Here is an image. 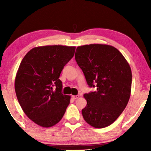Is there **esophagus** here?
Instances as JSON below:
<instances>
[{
  "instance_id": "34e87169",
  "label": "esophagus",
  "mask_w": 151,
  "mask_h": 151,
  "mask_svg": "<svg viewBox=\"0 0 151 151\" xmlns=\"http://www.w3.org/2000/svg\"><path fill=\"white\" fill-rule=\"evenodd\" d=\"M79 97H80V96H79L78 95H73V96H72V98H73V99H75H75L79 98Z\"/></svg>"
}]
</instances>
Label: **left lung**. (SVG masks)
<instances>
[{
	"instance_id": "obj_1",
	"label": "left lung",
	"mask_w": 151,
	"mask_h": 151,
	"mask_svg": "<svg viewBox=\"0 0 151 151\" xmlns=\"http://www.w3.org/2000/svg\"><path fill=\"white\" fill-rule=\"evenodd\" d=\"M75 56L88 86L97 88L95 91L84 95L87 105L82 109V116L93 127H106L119 117L129 101V64L116 48L108 45L79 46Z\"/></svg>"
}]
</instances>
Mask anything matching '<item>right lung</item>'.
I'll use <instances>...</instances> for the list:
<instances>
[{
    "mask_svg": "<svg viewBox=\"0 0 151 151\" xmlns=\"http://www.w3.org/2000/svg\"><path fill=\"white\" fill-rule=\"evenodd\" d=\"M75 49L63 45L35 47L19 67L15 80L19 103L27 117L41 127L57 124L69 104L70 97L62 94L59 77Z\"/></svg>",
    "mask_w": 151,
    "mask_h": 151,
    "instance_id": "add662e5",
    "label": "right lung"
}]
</instances>
